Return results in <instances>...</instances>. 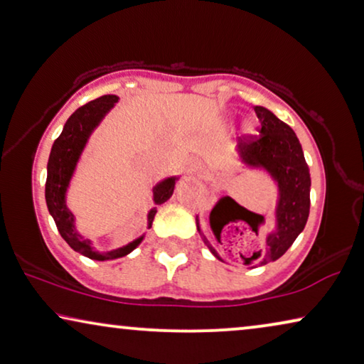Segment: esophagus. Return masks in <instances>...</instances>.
I'll return each instance as SVG.
<instances>
[{
	"mask_svg": "<svg viewBox=\"0 0 364 364\" xmlns=\"http://www.w3.org/2000/svg\"><path fill=\"white\" fill-rule=\"evenodd\" d=\"M186 166H187L188 173H198V171H200V162L195 159V157H191V159H187Z\"/></svg>",
	"mask_w": 364,
	"mask_h": 364,
	"instance_id": "esophagus-1",
	"label": "esophagus"
}]
</instances>
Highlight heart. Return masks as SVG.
I'll return each instance as SVG.
<instances>
[{
	"label": "heart",
	"mask_w": 364,
	"mask_h": 364,
	"mask_svg": "<svg viewBox=\"0 0 364 364\" xmlns=\"http://www.w3.org/2000/svg\"><path fill=\"white\" fill-rule=\"evenodd\" d=\"M243 131H245L246 136H255L257 133L256 126H255V123H252V121H246V123L243 124Z\"/></svg>",
	"instance_id": "1"
}]
</instances>
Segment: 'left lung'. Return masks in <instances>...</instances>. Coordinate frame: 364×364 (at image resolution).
<instances>
[{
  "label": "left lung",
  "mask_w": 364,
  "mask_h": 364,
  "mask_svg": "<svg viewBox=\"0 0 364 364\" xmlns=\"http://www.w3.org/2000/svg\"><path fill=\"white\" fill-rule=\"evenodd\" d=\"M256 114L261 121V138L246 143L241 139L236 146V159L245 169L259 171L272 181L277 192L272 221L267 225L262 215L243 208L233 198H225V202L231 200V203L243 210L250 217L246 223L256 235L257 226L264 228L259 247L250 257H243L245 264L257 261V264L262 266L279 259L304 231L310 210V171L302 146L291 126L264 107H256ZM195 221L205 246L220 261H225L202 231L198 215Z\"/></svg>",
  "instance_id": "left-lung-1"
}]
</instances>
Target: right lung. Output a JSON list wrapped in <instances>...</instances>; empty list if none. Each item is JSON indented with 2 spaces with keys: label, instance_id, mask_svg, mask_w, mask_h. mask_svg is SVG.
I'll list each match as a JSON object with an SVG mask.
<instances>
[{
  "label": "right lung",
  "instance_id": "right-lung-1",
  "mask_svg": "<svg viewBox=\"0 0 364 364\" xmlns=\"http://www.w3.org/2000/svg\"><path fill=\"white\" fill-rule=\"evenodd\" d=\"M118 102L119 97H117V95H103V97L75 109L72 117L67 119L59 138L52 144L49 162H47L46 203L47 208H49L50 217L54 218L57 230H59L62 238L67 241V245L73 251H77L78 255L90 257L93 261H112L128 256L146 238L144 231L143 235L131 241V243L117 247V250H95L92 240L85 238L77 230V217L67 205L68 188H70L73 176L77 172L78 162H80L83 152L87 149L88 141H90L95 129L102 124L105 117L112 112ZM178 178H181V176L166 177L151 188L154 207L146 215L147 230L151 228L152 220L156 217L157 205H162L172 197L173 187H176Z\"/></svg>",
  "mask_w": 364,
  "mask_h": 364
}]
</instances>
